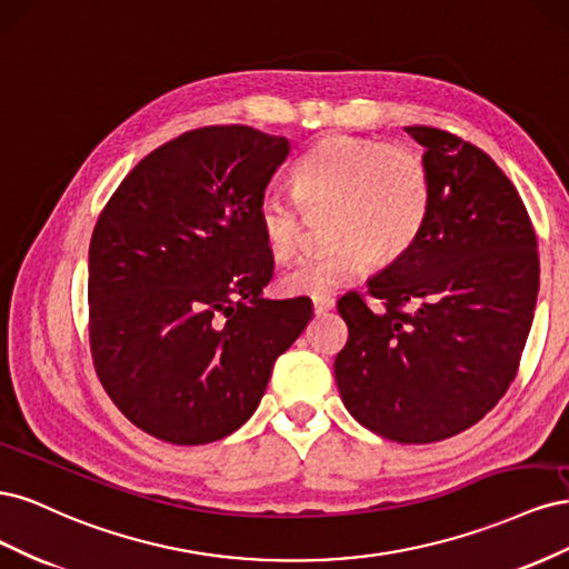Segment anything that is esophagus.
Listing matches in <instances>:
<instances>
[{
  "mask_svg": "<svg viewBox=\"0 0 569 569\" xmlns=\"http://www.w3.org/2000/svg\"><path fill=\"white\" fill-rule=\"evenodd\" d=\"M335 308V301L332 299H316L313 301V313L316 316H322V313H327V311H332Z\"/></svg>",
  "mask_w": 569,
  "mask_h": 569,
  "instance_id": "obj_1",
  "label": "esophagus"
}]
</instances>
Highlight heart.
I'll return each instance as SVG.
<instances>
[{
	"label": "heart",
	"mask_w": 569,
	"mask_h": 569,
	"mask_svg": "<svg viewBox=\"0 0 569 569\" xmlns=\"http://www.w3.org/2000/svg\"><path fill=\"white\" fill-rule=\"evenodd\" d=\"M295 197L266 192L258 201V230L274 261L301 247L308 216H330L335 247L306 256L280 278L287 297L330 299L382 261L401 258L418 242L432 180L416 149L358 134H330L308 149L291 170Z\"/></svg>",
	"instance_id": "obj_1"
}]
</instances>
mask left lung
<instances>
[{
  "instance_id": "obj_1",
  "label": "left lung",
  "mask_w": 569,
  "mask_h": 569,
  "mask_svg": "<svg viewBox=\"0 0 569 569\" xmlns=\"http://www.w3.org/2000/svg\"><path fill=\"white\" fill-rule=\"evenodd\" d=\"M406 132L425 147L432 209L412 249L368 280L387 311L372 313L358 295L339 301L349 341L335 380L370 432L429 443L479 422L515 380L539 253L518 189L485 151L437 128Z\"/></svg>"
}]
</instances>
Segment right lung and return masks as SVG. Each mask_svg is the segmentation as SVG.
Listing matches in <instances>:
<instances>
[{"instance_id": "1", "label": "right lung", "mask_w": 569, "mask_h": 569, "mask_svg": "<svg viewBox=\"0 0 569 569\" xmlns=\"http://www.w3.org/2000/svg\"><path fill=\"white\" fill-rule=\"evenodd\" d=\"M289 149L247 126L184 132L137 163L97 220L94 370L151 437L199 446L232 435L313 318L303 299H261L272 258L256 211Z\"/></svg>"}]
</instances>
